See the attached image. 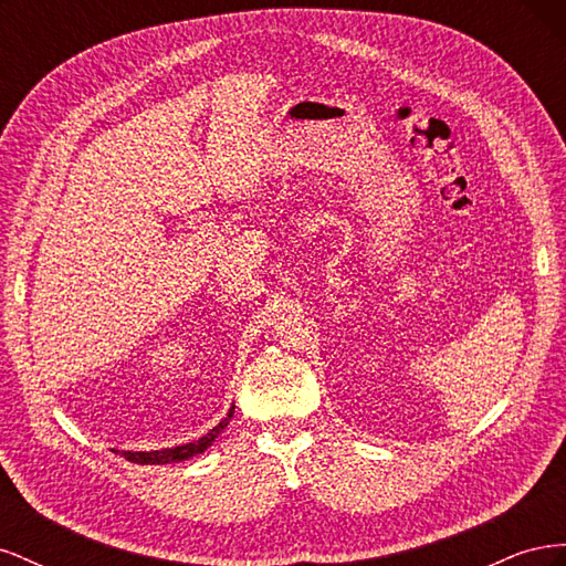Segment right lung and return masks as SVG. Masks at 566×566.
I'll list each match as a JSON object with an SVG mask.
<instances>
[{"instance_id":"obj_1","label":"right lung","mask_w":566,"mask_h":566,"mask_svg":"<svg viewBox=\"0 0 566 566\" xmlns=\"http://www.w3.org/2000/svg\"><path fill=\"white\" fill-rule=\"evenodd\" d=\"M233 416V408L229 410V416L221 420L217 427L200 437L198 441L191 443H184V447H175V449H163V451H123V455L129 462H136V465H167V462H179V460H188L198 453H202L208 447H212V441L219 437V432H224V427L229 424Z\"/></svg>"}]
</instances>
